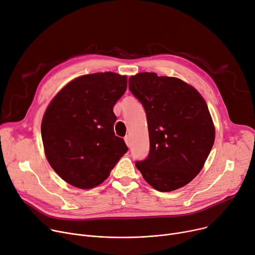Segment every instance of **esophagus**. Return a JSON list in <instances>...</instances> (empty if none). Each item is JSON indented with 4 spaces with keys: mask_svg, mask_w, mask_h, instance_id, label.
I'll use <instances>...</instances> for the list:
<instances>
[{
    "mask_svg": "<svg viewBox=\"0 0 255 255\" xmlns=\"http://www.w3.org/2000/svg\"><path fill=\"white\" fill-rule=\"evenodd\" d=\"M125 142H126V144L128 145V146H130V136L129 135H127V136H125Z\"/></svg>",
    "mask_w": 255,
    "mask_h": 255,
    "instance_id": "34e87169",
    "label": "esophagus"
}]
</instances>
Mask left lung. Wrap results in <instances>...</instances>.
<instances>
[{"label":"left lung","mask_w":255,"mask_h":255,"mask_svg":"<svg viewBox=\"0 0 255 255\" xmlns=\"http://www.w3.org/2000/svg\"><path fill=\"white\" fill-rule=\"evenodd\" d=\"M129 89L145 110L149 137L147 159L135 166L159 192L182 188L200 173L214 143L205 99L182 80L155 73L131 76Z\"/></svg>","instance_id":"left-lung-1"}]
</instances>
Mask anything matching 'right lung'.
<instances>
[{
    "mask_svg": "<svg viewBox=\"0 0 255 255\" xmlns=\"http://www.w3.org/2000/svg\"><path fill=\"white\" fill-rule=\"evenodd\" d=\"M127 89V76L113 72L80 76L48 105L41 124L46 158L67 183L93 189L127 152L114 132L113 108Z\"/></svg>",
    "mask_w": 255,
    "mask_h": 255,
    "instance_id": "add662e5",
    "label": "right lung"
}]
</instances>
